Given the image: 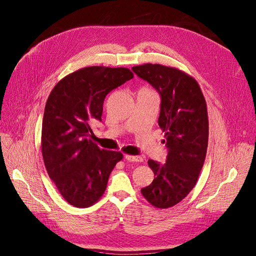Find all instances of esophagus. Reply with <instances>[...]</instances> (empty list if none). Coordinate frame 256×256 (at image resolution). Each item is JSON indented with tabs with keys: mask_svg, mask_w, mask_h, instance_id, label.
Masks as SVG:
<instances>
[{
	"mask_svg": "<svg viewBox=\"0 0 256 256\" xmlns=\"http://www.w3.org/2000/svg\"><path fill=\"white\" fill-rule=\"evenodd\" d=\"M124 158H126V160H128V162H142V158H141V156H138L126 154Z\"/></svg>",
	"mask_w": 256,
	"mask_h": 256,
	"instance_id": "34e87169",
	"label": "esophagus"
}]
</instances>
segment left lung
I'll return each mask as SVG.
<instances>
[{"label": "left lung", "instance_id": "obj_1", "mask_svg": "<svg viewBox=\"0 0 256 256\" xmlns=\"http://www.w3.org/2000/svg\"><path fill=\"white\" fill-rule=\"evenodd\" d=\"M132 70L160 93L158 122L168 148L165 164L148 160L154 180L141 193L154 208H168L192 191L204 166L208 142L206 102L197 80L176 67L146 63Z\"/></svg>", "mask_w": 256, "mask_h": 256}]
</instances>
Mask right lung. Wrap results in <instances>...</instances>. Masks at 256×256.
Segmentation results:
<instances>
[{
  "instance_id": "obj_1",
  "label": "right lung",
  "mask_w": 256,
  "mask_h": 256,
  "mask_svg": "<svg viewBox=\"0 0 256 256\" xmlns=\"http://www.w3.org/2000/svg\"><path fill=\"white\" fill-rule=\"evenodd\" d=\"M132 78L126 67L88 66L64 76L50 93L42 130L44 162L62 197L76 208L98 202L124 158L88 138L89 122L102 120L106 94Z\"/></svg>"
}]
</instances>
